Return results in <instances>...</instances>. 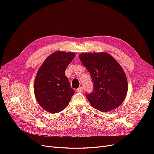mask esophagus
Listing matches in <instances>:
<instances>
[{
    "label": "esophagus",
    "instance_id": "34e87169",
    "mask_svg": "<svg viewBox=\"0 0 154 154\" xmlns=\"http://www.w3.org/2000/svg\"><path fill=\"white\" fill-rule=\"evenodd\" d=\"M84 90V88L82 87H80L79 88H77V89L76 90V91L77 92H82Z\"/></svg>",
    "mask_w": 154,
    "mask_h": 154
}]
</instances>
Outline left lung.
Wrapping results in <instances>:
<instances>
[{
    "label": "left lung",
    "instance_id": "left-lung-1",
    "mask_svg": "<svg viewBox=\"0 0 154 154\" xmlns=\"http://www.w3.org/2000/svg\"><path fill=\"white\" fill-rule=\"evenodd\" d=\"M79 59L94 83L93 91L86 93L91 106L101 112L117 108L128 91L125 72L114 58L106 52L82 54Z\"/></svg>",
    "mask_w": 154,
    "mask_h": 154
}]
</instances>
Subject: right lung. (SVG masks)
<instances>
[{
	"label": "right lung",
	"mask_w": 154,
	"mask_h": 154,
	"mask_svg": "<svg viewBox=\"0 0 154 154\" xmlns=\"http://www.w3.org/2000/svg\"><path fill=\"white\" fill-rule=\"evenodd\" d=\"M75 55L72 52H55L48 57L37 72L35 95L40 106L48 112L55 114L66 109L75 93L65 75Z\"/></svg>",
	"instance_id": "add662e5"
}]
</instances>
